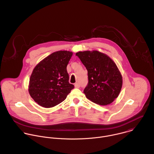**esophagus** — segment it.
<instances>
[{
	"mask_svg": "<svg viewBox=\"0 0 154 154\" xmlns=\"http://www.w3.org/2000/svg\"><path fill=\"white\" fill-rule=\"evenodd\" d=\"M75 87L76 88H80V85H79V84H78V83H76V84H75Z\"/></svg>",
	"mask_w": 154,
	"mask_h": 154,
	"instance_id": "obj_1",
	"label": "esophagus"
}]
</instances>
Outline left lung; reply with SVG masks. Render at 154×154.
Instances as JSON below:
<instances>
[{
	"mask_svg": "<svg viewBox=\"0 0 154 154\" xmlns=\"http://www.w3.org/2000/svg\"><path fill=\"white\" fill-rule=\"evenodd\" d=\"M88 70V83L84 93L91 101L101 106L110 104L122 87V75L110 57L98 51L76 53Z\"/></svg>",
	"mask_w": 154,
	"mask_h": 154,
	"instance_id": "8db88e82",
	"label": "left lung"
}]
</instances>
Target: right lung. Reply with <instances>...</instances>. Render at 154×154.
Instances as JSON below:
<instances>
[{
  "label": "right lung",
  "mask_w": 154,
  "mask_h": 154,
  "mask_svg": "<svg viewBox=\"0 0 154 154\" xmlns=\"http://www.w3.org/2000/svg\"><path fill=\"white\" fill-rule=\"evenodd\" d=\"M72 54L69 51L54 52L34 67L28 91L38 105L45 108L54 107L63 101L74 88L69 82L66 69Z\"/></svg>",
  "instance_id": "obj_1"
}]
</instances>
